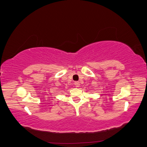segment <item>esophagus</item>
Returning a JSON list of instances; mask_svg holds the SVG:
<instances>
[{"mask_svg":"<svg viewBox=\"0 0 147 147\" xmlns=\"http://www.w3.org/2000/svg\"><path fill=\"white\" fill-rule=\"evenodd\" d=\"M75 85L76 87H79L80 85V82H75Z\"/></svg>","mask_w":147,"mask_h":147,"instance_id":"obj_1","label":"esophagus"}]
</instances>
